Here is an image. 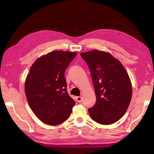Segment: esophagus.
Returning <instances> with one entry per match:
<instances>
[{
	"mask_svg": "<svg viewBox=\"0 0 154 154\" xmlns=\"http://www.w3.org/2000/svg\"><path fill=\"white\" fill-rule=\"evenodd\" d=\"M76 99H77V101L78 103H81L82 102V97H76Z\"/></svg>",
	"mask_w": 154,
	"mask_h": 154,
	"instance_id": "esophagus-1",
	"label": "esophagus"
}]
</instances>
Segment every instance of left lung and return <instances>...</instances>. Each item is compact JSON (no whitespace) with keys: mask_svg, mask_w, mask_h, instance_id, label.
<instances>
[{"mask_svg":"<svg viewBox=\"0 0 154 154\" xmlns=\"http://www.w3.org/2000/svg\"><path fill=\"white\" fill-rule=\"evenodd\" d=\"M81 56L89 67L96 94V103L89 109L92 120L109 125L122 117L131 100L132 88L122 64L110 54L94 50Z\"/></svg>","mask_w":154,"mask_h":154,"instance_id":"1","label":"left lung"}]
</instances>
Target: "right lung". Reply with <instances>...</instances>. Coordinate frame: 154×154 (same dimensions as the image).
<instances>
[{
  "label": "right lung",
  "instance_id": "add662e5",
  "mask_svg": "<svg viewBox=\"0 0 154 154\" xmlns=\"http://www.w3.org/2000/svg\"><path fill=\"white\" fill-rule=\"evenodd\" d=\"M76 52L54 51L37 59L25 81L29 106L42 122L58 125L69 117L75 102L69 95L64 73Z\"/></svg>",
  "mask_w": 154,
  "mask_h": 154
}]
</instances>
